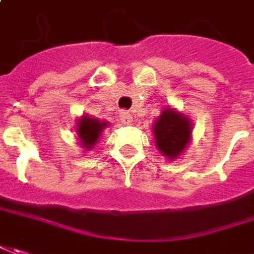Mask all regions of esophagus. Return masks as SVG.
Here are the masks:
<instances>
[{
    "label": "esophagus",
    "mask_w": 254,
    "mask_h": 254,
    "mask_svg": "<svg viewBox=\"0 0 254 254\" xmlns=\"http://www.w3.org/2000/svg\"><path fill=\"white\" fill-rule=\"evenodd\" d=\"M120 117L124 124H130L132 122V114L127 113V111H121Z\"/></svg>",
    "instance_id": "obj_1"
}]
</instances>
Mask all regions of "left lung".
<instances>
[{
  "label": "left lung",
  "instance_id": "1",
  "mask_svg": "<svg viewBox=\"0 0 254 254\" xmlns=\"http://www.w3.org/2000/svg\"><path fill=\"white\" fill-rule=\"evenodd\" d=\"M190 122L172 110L163 111L154 125L157 147L170 158L182 153L190 139Z\"/></svg>",
  "mask_w": 254,
  "mask_h": 254
}]
</instances>
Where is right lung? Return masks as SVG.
Returning <instances> with one entry per match:
<instances>
[{
    "instance_id": "obj_1",
    "label": "right lung",
    "mask_w": 254,
    "mask_h": 254,
    "mask_svg": "<svg viewBox=\"0 0 254 254\" xmlns=\"http://www.w3.org/2000/svg\"><path fill=\"white\" fill-rule=\"evenodd\" d=\"M79 129H76L77 136L80 139V143L83 144L86 149H91L98 140V136L101 133V130L107 127L105 122H100L94 118H87L83 117L77 124Z\"/></svg>"
}]
</instances>
